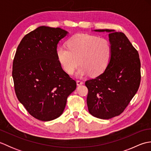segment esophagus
I'll return each instance as SVG.
<instances>
[{
	"label": "esophagus",
	"instance_id": "34e87169",
	"mask_svg": "<svg viewBox=\"0 0 151 151\" xmlns=\"http://www.w3.org/2000/svg\"><path fill=\"white\" fill-rule=\"evenodd\" d=\"M83 84H84V82L81 81H76V84H77V86H78L82 85Z\"/></svg>",
	"mask_w": 151,
	"mask_h": 151
}]
</instances>
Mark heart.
I'll return each mask as SVG.
<instances>
[{"label":"heart","instance_id":"1","mask_svg":"<svg viewBox=\"0 0 151 151\" xmlns=\"http://www.w3.org/2000/svg\"><path fill=\"white\" fill-rule=\"evenodd\" d=\"M67 47L57 48V58L69 75L73 74L81 63L82 66L76 73L79 78L89 74L92 76L100 75L111 60L112 47L106 38L78 34L67 41Z\"/></svg>","mask_w":151,"mask_h":151}]
</instances>
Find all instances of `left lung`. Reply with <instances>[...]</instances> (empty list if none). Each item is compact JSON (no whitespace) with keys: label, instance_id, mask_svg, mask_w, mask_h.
<instances>
[{"label":"left lung","instance_id":"1","mask_svg":"<svg viewBox=\"0 0 151 151\" xmlns=\"http://www.w3.org/2000/svg\"><path fill=\"white\" fill-rule=\"evenodd\" d=\"M94 31L109 33L112 53L106 69L85 83L87 104L93 116L109 119L120 115L138 90L141 63L138 52L124 34L109 29Z\"/></svg>","mask_w":151,"mask_h":151}]
</instances>
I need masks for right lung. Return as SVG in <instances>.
Instances as JSON below:
<instances>
[{
	"mask_svg": "<svg viewBox=\"0 0 151 151\" xmlns=\"http://www.w3.org/2000/svg\"><path fill=\"white\" fill-rule=\"evenodd\" d=\"M67 34L60 28L41 26L22 38L16 50L12 70L16 95L28 113L40 121L60 117L76 88L56 55L58 44Z\"/></svg>",
	"mask_w": 151,
	"mask_h": 151,
	"instance_id": "obj_1",
	"label": "right lung"
}]
</instances>
